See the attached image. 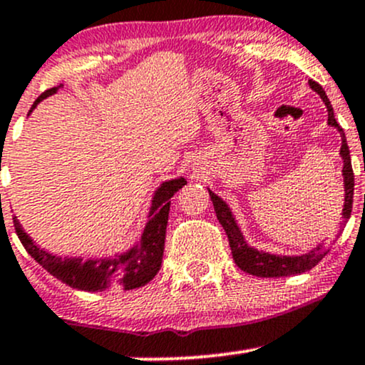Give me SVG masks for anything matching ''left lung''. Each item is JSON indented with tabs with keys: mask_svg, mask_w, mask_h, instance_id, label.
Wrapping results in <instances>:
<instances>
[{
	"mask_svg": "<svg viewBox=\"0 0 365 365\" xmlns=\"http://www.w3.org/2000/svg\"><path fill=\"white\" fill-rule=\"evenodd\" d=\"M309 88L313 92H317L320 96V99L324 101L325 108H327V125L334 127L339 132L341 137V150L339 156L343 160V187H344V203L343 210H341V221L338 222V233L336 238L339 237V233L343 231L344 225L348 222L351 214V203H354V170H351V158H350V150H348L346 137H344L343 128L339 127V123L334 118V109H332L331 101H329L327 93L324 92V88L320 87L317 81H308ZM209 190L210 200L214 203L215 215H217L219 222L225 228L226 235H228L231 254H233V259L237 262V266L240 269H244L245 273L254 277H262V278H273V277H291V275H299V273L308 272L313 266L319 264V261H322V257L327 254V249L322 245L315 247V249L308 250L304 254H273L266 252V250L256 249L245 240V235L242 233L240 226H238L237 219H235L233 210L230 209L228 203L225 202L221 197L214 193L210 187ZM334 238V240H336ZM332 240V242H334Z\"/></svg>",
	"mask_w": 365,
	"mask_h": 365,
	"instance_id": "obj_1",
	"label": "left lung"
}]
</instances>
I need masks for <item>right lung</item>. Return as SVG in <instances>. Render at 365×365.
<instances>
[{
    "mask_svg": "<svg viewBox=\"0 0 365 365\" xmlns=\"http://www.w3.org/2000/svg\"><path fill=\"white\" fill-rule=\"evenodd\" d=\"M61 87H64V85H58V87L41 93L31 108L29 115L43 99L57 93ZM184 184H186V179L175 178L163 181L156 187L151 197L146 225H144L140 237L127 250H121L113 256L88 257V259H83L81 256H57V254L41 249L26 233L17 217H14V226L29 256L36 262H40L50 275L64 282L69 287L87 292H103L109 291V289L130 291V289L146 285L158 273L160 266H162L163 247H165L170 198L181 190Z\"/></svg>",
    "mask_w": 365,
    "mask_h": 365,
    "instance_id": "1",
    "label": "right lung"
}]
</instances>
